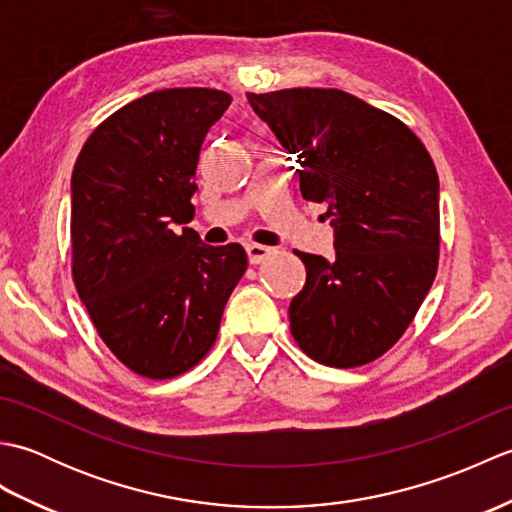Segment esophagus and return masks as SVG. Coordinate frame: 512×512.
Instances as JSON below:
<instances>
[{"mask_svg": "<svg viewBox=\"0 0 512 512\" xmlns=\"http://www.w3.org/2000/svg\"><path fill=\"white\" fill-rule=\"evenodd\" d=\"M246 253H248V262L253 264V266H257V264H262L270 253H273V248H268L264 244H248L246 246Z\"/></svg>", "mask_w": 512, "mask_h": 512, "instance_id": "1", "label": "esophagus"}]
</instances>
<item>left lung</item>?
<instances>
[{
	"instance_id": "8db88e82",
	"label": "left lung",
	"mask_w": 512,
	"mask_h": 512,
	"mask_svg": "<svg viewBox=\"0 0 512 512\" xmlns=\"http://www.w3.org/2000/svg\"><path fill=\"white\" fill-rule=\"evenodd\" d=\"M246 96L334 228L330 259L295 250L306 286L290 301V332L317 363H372L405 334L438 273L436 165L405 123L343 90Z\"/></svg>"
}]
</instances>
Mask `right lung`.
Listing matches in <instances>:
<instances>
[{
  "mask_svg": "<svg viewBox=\"0 0 512 512\" xmlns=\"http://www.w3.org/2000/svg\"><path fill=\"white\" fill-rule=\"evenodd\" d=\"M231 94L171 88L127 103L85 140L72 171V279L103 343L134 374L167 380L211 350L246 273L239 244L193 228L200 149Z\"/></svg>",
  "mask_w": 512,
  "mask_h": 512,
  "instance_id": "right-lung-1",
  "label": "right lung"
}]
</instances>
